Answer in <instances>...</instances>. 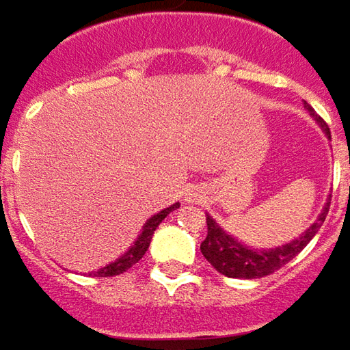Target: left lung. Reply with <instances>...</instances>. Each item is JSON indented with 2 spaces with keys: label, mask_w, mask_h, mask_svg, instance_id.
Returning <instances> with one entry per match:
<instances>
[{
  "label": "left lung",
  "mask_w": 350,
  "mask_h": 350,
  "mask_svg": "<svg viewBox=\"0 0 350 350\" xmlns=\"http://www.w3.org/2000/svg\"><path fill=\"white\" fill-rule=\"evenodd\" d=\"M306 109L312 113V116L319 122V126L325 130V134L331 138L329 128L327 122L317 115L316 111L306 103ZM329 204H325L323 212L319 214L314 226L296 241L286 243L282 247L271 249V251H253V249L243 247L241 243H237L234 237L224 232L218 224L214 222L210 216H206V228L208 234L204 237V241L200 243V251L206 257V261L222 275L230 276V278H261V276L273 275L275 271L282 269L288 261H292L300 251H302L312 237L317 234V230L321 228V224L325 222V216L329 212Z\"/></svg>",
  "instance_id": "left-lung-1"
}]
</instances>
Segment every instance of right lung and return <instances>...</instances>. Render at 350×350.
<instances>
[{
	"label": "right lung",
	"mask_w": 350,
	"mask_h": 350,
	"mask_svg": "<svg viewBox=\"0 0 350 350\" xmlns=\"http://www.w3.org/2000/svg\"><path fill=\"white\" fill-rule=\"evenodd\" d=\"M179 208V204H173V206H169V208L161 210L159 214H155L152 216L146 226H144V230H142V234L138 235V239H136V243L132 245V247L128 249L126 253L120 257V259H116L115 262H111V265H107L105 269H99V271H95V273H91V275L95 276H115V275H120V273H124L128 271L132 265H136V262L140 261L142 257H144V253L148 251L150 247V241H152V235H154L155 228L161 224V220L167 216L171 210Z\"/></svg>",
	"instance_id": "obj_1"
}]
</instances>
